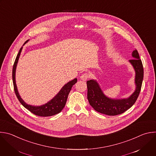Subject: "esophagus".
Here are the masks:
<instances>
[{"instance_id":"1","label":"esophagus","mask_w":156,"mask_h":156,"mask_svg":"<svg viewBox=\"0 0 156 156\" xmlns=\"http://www.w3.org/2000/svg\"><path fill=\"white\" fill-rule=\"evenodd\" d=\"M89 75L87 74V73H84V74H83L81 76H80V79L81 80H83V81H86V80H87L88 78H89Z\"/></svg>"}]
</instances>
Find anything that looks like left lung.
Masks as SVG:
<instances>
[{
	"mask_svg": "<svg viewBox=\"0 0 156 156\" xmlns=\"http://www.w3.org/2000/svg\"><path fill=\"white\" fill-rule=\"evenodd\" d=\"M132 59L129 62L132 66L135 72V89L127 98H112L103 93L99 84L95 80L87 81V99L89 104L97 112L109 116L123 113L135 103L142 85L143 80V67L136 49L132 53Z\"/></svg>",
	"mask_w": 156,
	"mask_h": 156,
	"instance_id": "left-lung-1",
	"label": "left lung"
}]
</instances>
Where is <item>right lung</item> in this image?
<instances>
[{
	"instance_id": "obj_1",
	"label": "right lung",
	"mask_w": 156,
	"mask_h": 156,
	"mask_svg": "<svg viewBox=\"0 0 156 156\" xmlns=\"http://www.w3.org/2000/svg\"><path fill=\"white\" fill-rule=\"evenodd\" d=\"M29 40H27L23 45H24L26 43L29 41ZM23 49V47L19 51V53L16 56L15 59L13 67V72H12V78H13V83L14 86V90L16 97L21 104L28 110H29L31 113H34V115L39 116H53L56 114L60 113L64 107L66 105V103L67 100V97L70 91L72 86L77 82V78H75L67 83H66L59 90V92L53 98L50 100L47 103L44 104L40 105V106H34L31 105L27 104V103L22 99L21 97L17 88V86L16 84V69L17 67V64L18 62V60L20 56L21 55V53Z\"/></svg>"
}]
</instances>
